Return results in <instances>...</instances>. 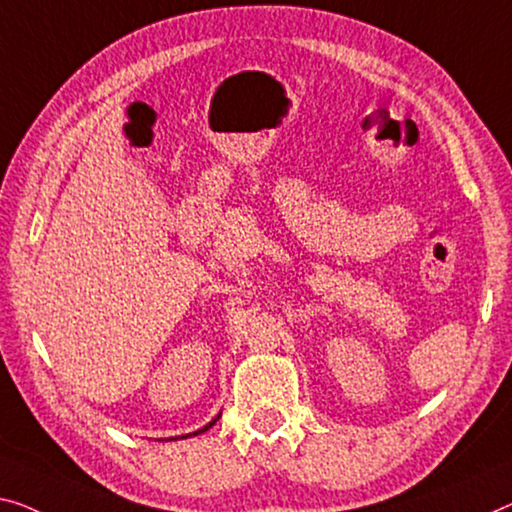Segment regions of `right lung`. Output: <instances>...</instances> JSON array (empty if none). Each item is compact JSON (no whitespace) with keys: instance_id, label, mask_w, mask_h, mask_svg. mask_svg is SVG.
<instances>
[{"instance_id":"obj_1","label":"right lung","mask_w":512,"mask_h":512,"mask_svg":"<svg viewBox=\"0 0 512 512\" xmlns=\"http://www.w3.org/2000/svg\"><path fill=\"white\" fill-rule=\"evenodd\" d=\"M218 418H220V414H218L216 418H213V421H211L209 425H204V427H202V430H197V432H193V434H186V437H195V434H202V432H207V430H209V427H213V425H216V421H218Z\"/></svg>"}]
</instances>
